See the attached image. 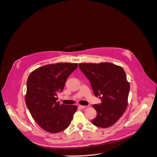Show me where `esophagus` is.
I'll return each instance as SVG.
<instances>
[{
    "label": "esophagus",
    "instance_id": "34e87169",
    "mask_svg": "<svg viewBox=\"0 0 157 157\" xmlns=\"http://www.w3.org/2000/svg\"><path fill=\"white\" fill-rule=\"evenodd\" d=\"M79 108H82V109H85V108H86L87 106H82V105H79Z\"/></svg>",
    "mask_w": 157,
    "mask_h": 157
}]
</instances>
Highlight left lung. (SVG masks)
I'll return each mask as SVG.
<instances>
[{"mask_svg": "<svg viewBox=\"0 0 157 157\" xmlns=\"http://www.w3.org/2000/svg\"><path fill=\"white\" fill-rule=\"evenodd\" d=\"M79 67L90 81L94 95L101 96V103L92 105L97 116L92 123L103 128L112 126L128 106L129 83L124 69L108 62L79 63Z\"/></svg>", "mask_w": 157, "mask_h": 157, "instance_id": "obj_1", "label": "left lung"}]
</instances>
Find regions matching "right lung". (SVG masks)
<instances>
[{
  "label": "right lung",
  "mask_w": 157,
  "mask_h": 157,
  "mask_svg": "<svg viewBox=\"0 0 157 157\" xmlns=\"http://www.w3.org/2000/svg\"><path fill=\"white\" fill-rule=\"evenodd\" d=\"M78 63H58L41 67L33 71L27 81L25 97L28 110L37 124L45 131L56 133L70 125L76 105H60L58 92H62L67 78Z\"/></svg>",
  "instance_id": "add662e5"
}]
</instances>
